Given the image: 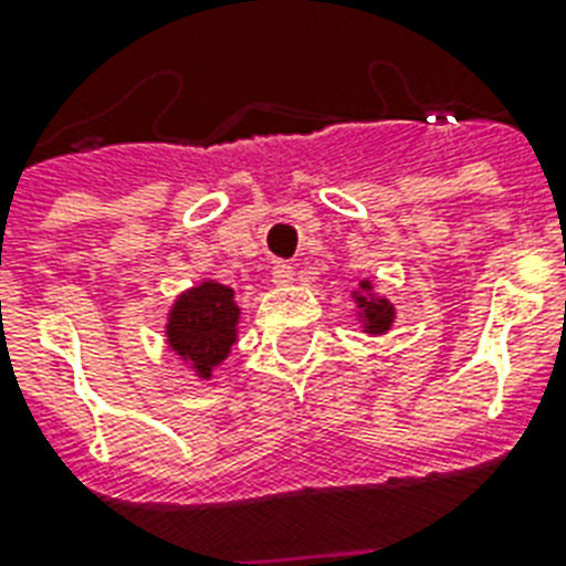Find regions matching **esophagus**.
Wrapping results in <instances>:
<instances>
[{
  "mask_svg": "<svg viewBox=\"0 0 566 566\" xmlns=\"http://www.w3.org/2000/svg\"><path fill=\"white\" fill-rule=\"evenodd\" d=\"M273 284H279V287H287V284H293V266L275 264L273 266Z\"/></svg>",
  "mask_w": 566,
  "mask_h": 566,
  "instance_id": "1",
  "label": "esophagus"
}]
</instances>
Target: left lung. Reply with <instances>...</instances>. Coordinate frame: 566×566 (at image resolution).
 I'll list each match as a JSON object with an SVG mask.
<instances>
[{"instance_id":"obj_1","label":"left lung","mask_w":566,"mask_h":566,"mask_svg":"<svg viewBox=\"0 0 566 566\" xmlns=\"http://www.w3.org/2000/svg\"><path fill=\"white\" fill-rule=\"evenodd\" d=\"M355 317L361 323L364 335H387L396 323L394 302L387 296H378L370 279H361L353 291Z\"/></svg>"}]
</instances>
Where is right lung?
<instances>
[{
	"instance_id": "1",
	"label": "right lung",
	"mask_w": 566,
	"mask_h": 566,
	"mask_svg": "<svg viewBox=\"0 0 566 566\" xmlns=\"http://www.w3.org/2000/svg\"><path fill=\"white\" fill-rule=\"evenodd\" d=\"M240 305L229 284L202 279L181 291L167 311L164 340L199 381H211L213 370L238 344Z\"/></svg>"
}]
</instances>
